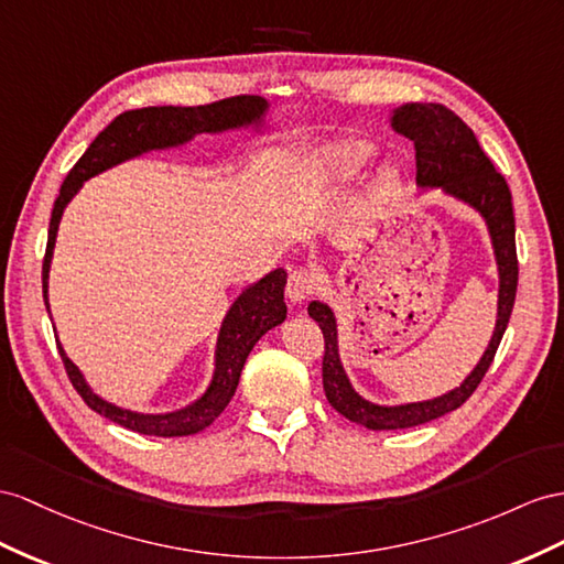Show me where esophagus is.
<instances>
[{
    "label": "esophagus",
    "mask_w": 564,
    "mask_h": 564,
    "mask_svg": "<svg viewBox=\"0 0 564 564\" xmlns=\"http://www.w3.org/2000/svg\"><path fill=\"white\" fill-rule=\"evenodd\" d=\"M314 285H316L314 273L310 269H305V267H300V269H295L291 273V276H288L285 295H288V300L293 302V305H302V302H305L312 295Z\"/></svg>",
    "instance_id": "1"
}]
</instances>
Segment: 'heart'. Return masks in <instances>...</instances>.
<instances>
[{"label": "heart", "instance_id": "obj_1", "mask_svg": "<svg viewBox=\"0 0 564 564\" xmlns=\"http://www.w3.org/2000/svg\"><path fill=\"white\" fill-rule=\"evenodd\" d=\"M373 154H377L373 144H369L365 140L343 142L326 154V166L334 178L350 181V178L359 176V173H362L371 164Z\"/></svg>", "mask_w": 564, "mask_h": 564}]
</instances>
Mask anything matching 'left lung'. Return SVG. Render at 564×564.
<instances>
[{
	"label": "left lung",
	"instance_id": "obj_1",
	"mask_svg": "<svg viewBox=\"0 0 564 564\" xmlns=\"http://www.w3.org/2000/svg\"><path fill=\"white\" fill-rule=\"evenodd\" d=\"M393 131L414 142L416 150V185L441 187L445 195L462 199L465 205L479 212L488 226L490 242H494L498 264V319L490 336L488 348L479 365L471 369L469 377L451 393L424 402H408V405H377L359 395L348 373L343 369L338 352V326L336 314L324 302H310V316L319 324L324 334V391L330 408L338 410L345 420L371 431H393L420 426L431 420L465 405L467 398L481 383L486 371L494 362L498 345L508 328L510 314L517 295V248H514V212L512 193L508 183L496 171L494 162L481 150L479 140L471 128L462 121L455 111L443 105H402L391 117Z\"/></svg>",
	"mask_w": 564,
	"mask_h": 564
}]
</instances>
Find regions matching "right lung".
I'll use <instances>...</instances> for the list:
<instances>
[{
    "label": "right lung",
    "mask_w": 564,
    "mask_h": 564,
    "mask_svg": "<svg viewBox=\"0 0 564 564\" xmlns=\"http://www.w3.org/2000/svg\"><path fill=\"white\" fill-rule=\"evenodd\" d=\"M269 102L264 97L254 95H240L228 97L221 102L202 105V107H144L123 111L113 119L102 133H99L85 154L78 159L76 166L68 171V176L62 185L59 197L54 202L52 219H50V238H47V252L45 262H42V295H45V305L50 312L47 300V279H50V264L52 252L56 242V230H59L62 214L74 195L80 191V185L102 173L111 166H117L126 159L140 156L152 150H169L185 144L199 133H224L234 131L242 126H262ZM288 273L283 269L269 271L264 279H259L250 288L236 297L234 305L226 312L219 338H216V352H214V377L212 383L202 398H197L193 405H187L176 412L166 414H140L111 405L93 393V388L85 383L80 369L66 357L62 343L59 355L64 359V367L70 383L85 400V405L95 410L97 414L107 416L113 424H121L144 436H193L202 429H207L216 416H219L226 405L234 398L240 371L245 367L254 343L262 338L267 330L283 324L285 319V302H283V288H285Z\"/></svg>",
    "instance_id": "add662e5"
}]
</instances>
